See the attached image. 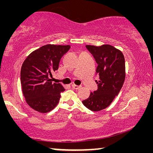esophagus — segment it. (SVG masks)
Returning a JSON list of instances; mask_svg holds the SVG:
<instances>
[{
    "mask_svg": "<svg viewBox=\"0 0 153 153\" xmlns=\"http://www.w3.org/2000/svg\"><path fill=\"white\" fill-rule=\"evenodd\" d=\"M71 86H72V88H74V89H76V90H77V89H79L80 88L82 87L81 86H77V85H75V84H72V85H71Z\"/></svg>",
    "mask_w": 153,
    "mask_h": 153,
    "instance_id": "obj_1",
    "label": "esophagus"
}]
</instances>
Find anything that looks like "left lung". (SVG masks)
I'll use <instances>...</instances> for the list:
<instances>
[{
  "label": "left lung",
  "instance_id": "obj_1",
  "mask_svg": "<svg viewBox=\"0 0 153 153\" xmlns=\"http://www.w3.org/2000/svg\"><path fill=\"white\" fill-rule=\"evenodd\" d=\"M98 64L97 82L98 89L83 100L85 107L92 111H99L108 107L117 96L125 81V58L122 52L109 45L100 46L86 45Z\"/></svg>",
  "mask_w": 153,
  "mask_h": 153
}]
</instances>
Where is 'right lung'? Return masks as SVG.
I'll return each mask as SVG.
<instances>
[{
	"instance_id": "1",
	"label": "right lung",
	"mask_w": 153,
	"mask_h": 153,
	"mask_svg": "<svg viewBox=\"0 0 153 153\" xmlns=\"http://www.w3.org/2000/svg\"><path fill=\"white\" fill-rule=\"evenodd\" d=\"M69 45H46L31 53L21 69V84L25 101L36 111L46 113L56 107L65 89L49 77L57 70Z\"/></svg>"
}]
</instances>
